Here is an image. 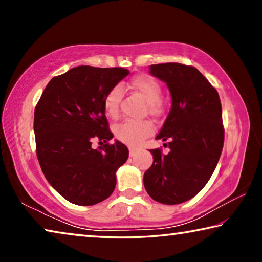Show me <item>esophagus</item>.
I'll return each instance as SVG.
<instances>
[{
  "instance_id": "esophagus-1",
  "label": "esophagus",
  "mask_w": 262,
  "mask_h": 262,
  "mask_svg": "<svg viewBox=\"0 0 262 262\" xmlns=\"http://www.w3.org/2000/svg\"><path fill=\"white\" fill-rule=\"evenodd\" d=\"M137 151H139V150H137L136 148H134V147H129V156H130V157L135 156V155L137 154Z\"/></svg>"
}]
</instances>
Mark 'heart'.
Listing matches in <instances>:
<instances>
[{
    "label": "heart",
    "mask_w": 262,
    "mask_h": 262,
    "mask_svg": "<svg viewBox=\"0 0 262 262\" xmlns=\"http://www.w3.org/2000/svg\"><path fill=\"white\" fill-rule=\"evenodd\" d=\"M129 88L142 96L148 103V112L152 115H157L162 112V106L159 100L162 96V86L156 79L149 75H141L132 79ZM121 100V88L114 86L107 92L104 98L105 114L110 118H117L119 114ZM154 133V127L147 120L133 121L127 120L118 123L114 127V135L119 141L129 145H137L142 141L147 139Z\"/></svg>",
    "instance_id": "b5f03b06"
}]
</instances>
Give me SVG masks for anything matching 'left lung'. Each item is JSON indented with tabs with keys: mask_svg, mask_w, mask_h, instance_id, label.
Returning <instances> with one entry per match:
<instances>
[{
	"mask_svg": "<svg viewBox=\"0 0 262 262\" xmlns=\"http://www.w3.org/2000/svg\"><path fill=\"white\" fill-rule=\"evenodd\" d=\"M150 74L171 92V111L156 136L167 141L170 152L150 150L154 163L143 183L155 201L178 205L194 198L214 173L224 143L222 105L216 89L192 66L152 64Z\"/></svg>",
	"mask_w": 262,
	"mask_h": 262,
	"instance_id": "obj_1",
	"label": "left lung"
}]
</instances>
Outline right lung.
I'll list each match as a JSON object with an SVG mask.
<instances>
[{
    "label": "right lung",
    "mask_w": 262,
    "mask_h": 262,
    "mask_svg": "<svg viewBox=\"0 0 262 262\" xmlns=\"http://www.w3.org/2000/svg\"><path fill=\"white\" fill-rule=\"evenodd\" d=\"M129 74L125 68L79 66L53 77L34 110L37 157L48 183L66 200L92 206L107 199L115 172L128 158L121 142L91 147L113 137L104 111L107 92Z\"/></svg>",
    "instance_id": "1"
}]
</instances>
